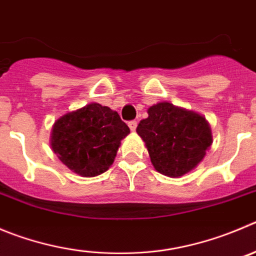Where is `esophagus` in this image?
<instances>
[{
    "label": "esophagus",
    "mask_w": 256,
    "mask_h": 256,
    "mask_svg": "<svg viewBox=\"0 0 256 256\" xmlns=\"http://www.w3.org/2000/svg\"><path fill=\"white\" fill-rule=\"evenodd\" d=\"M128 128H130L131 131H135L136 128H138V122L136 121H130L128 122Z\"/></svg>",
    "instance_id": "34e87169"
}]
</instances>
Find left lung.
Instances as JSON below:
<instances>
[{"instance_id":"1","label":"left lung","mask_w":256,"mask_h":256,"mask_svg":"<svg viewBox=\"0 0 256 256\" xmlns=\"http://www.w3.org/2000/svg\"><path fill=\"white\" fill-rule=\"evenodd\" d=\"M136 132L155 170L170 178L197 168L214 142L206 117L166 101L148 108V117L140 121Z\"/></svg>"}]
</instances>
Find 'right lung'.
<instances>
[{
    "instance_id": "1",
    "label": "right lung",
    "mask_w": 256,
    "mask_h": 256,
    "mask_svg": "<svg viewBox=\"0 0 256 256\" xmlns=\"http://www.w3.org/2000/svg\"><path fill=\"white\" fill-rule=\"evenodd\" d=\"M128 134L116 111L90 102L59 117L52 125L50 146L72 172L90 178L108 170Z\"/></svg>"
}]
</instances>
